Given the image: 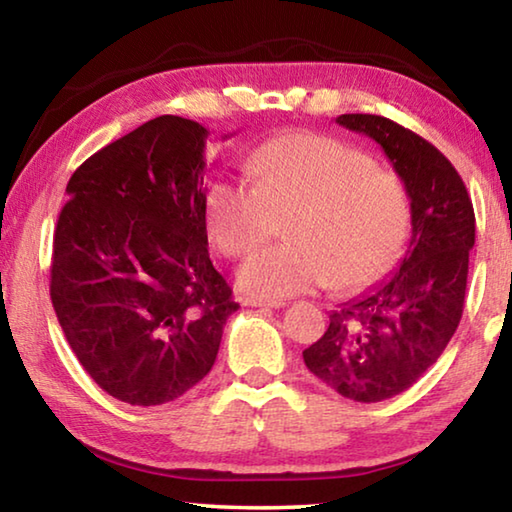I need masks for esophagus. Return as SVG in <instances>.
<instances>
[{
  "instance_id": "obj_1",
  "label": "esophagus",
  "mask_w": 512,
  "mask_h": 512,
  "mask_svg": "<svg viewBox=\"0 0 512 512\" xmlns=\"http://www.w3.org/2000/svg\"><path fill=\"white\" fill-rule=\"evenodd\" d=\"M246 307H262V309H280L284 307L282 300H262V298H246Z\"/></svg>"
}]
</instances>
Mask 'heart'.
I'll list each match as a JSON object with an SVG mask.
<instances>
[{
	"label": "heart",
	"instance_id": "1",
	"mask_svg": "<svg viewBox=\"0 0 512 512\" xmlns=\"http://www.w3.org/2000/svg\"><path fill=\"white\" fill-rule=\"evenodd\" d=\"M248 169L255 185H212L207 232L228 257H246L287 221V244L239 268L237 282L250 296L280 300L329 284L361 289L402 255L411 235L409 194L357 146L289 135L264 144Z\"/></svg>",
	"mask_w": 512,
	"mask_h": 512
}]
</instances>
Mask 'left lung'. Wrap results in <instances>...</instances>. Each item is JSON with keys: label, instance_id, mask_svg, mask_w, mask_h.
Returning a JSON list of instances; mask_svg holds the SVG:
<instances>
[{"label": "left lung", "instance_id": "obj_1", "mask_svg": "<svg viewBox=\"0 0 512 512\" xmlns=\"http://www.w3.org/2000/svg\"><path fill=\"white\" fill-rule=\"evenodd\" d=\"M336 124L381 146L411 201L397 271L332 311L327 332L302 352L323 384L370 404L413 386L461 323L474 207L452 162L409 128L379 115H341Z\"/></svg>", "mask_w": 512, "mask_h": 512}]
</instances>
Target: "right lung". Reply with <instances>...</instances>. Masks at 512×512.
<instances>
[{"label":"right lung","instance_id":"1","mask_svg":"<svg viewBox=\"0 0 512 512\" xmlns=\"http://www.w3.org/2000/svg\"><path fill=\"white\" fill-rule=\"evenodd\" d=\"M207 135L198 121L155 117L85 160L65 189L51 302L85 372L126 404H167L196 386L239 309L207 253Z\"/></svg>","mask_w":512,"mask_h":512}]
</instances>
